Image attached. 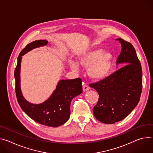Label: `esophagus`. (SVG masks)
<instances>
[{
    "label": "esophagus",
    "mask_w": 153,
    "mask_h": 153,
    "mask_svg": "<svg viewBox=\"0 0 153 153\" xmlns=\"http://www.w3.org/2000/svg\"><path fill=\"white\" fill-rule=\"evenodd\" d=\"M89 90H90V87L87 85H86L85 84H83V91L85 92Z\"/></svg>",
    "instance_id": "obj_1"
}]
</instances>
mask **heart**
Masks as SVG:
<instances>
[{"label":"heart","instance_id":"heart-1","mask_svg":"<svg viewBox=\"0 0 153 153\" xmlns=\"http://www.w3.org/2000/svg\"><path fill=\"white\" fill-rule=\"evenodd\" d=\"M113 62L112 53L100 49L87 51L77 58L78 65L88 69L89 77L96 81L104 80L110 75L112 70ZM69 66L74 71L78 69L77 65L73 62H70Z\"/></svg>","mask_w":153,"mask_h":153}]
</instances>
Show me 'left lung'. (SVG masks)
Wrapping results in <instances>:
<instances>
[{
  "mask_svg": "<svg viewBox=\"0 0 153 153\" xmlns=\"http://www.w3.org/2000/svg\"><path fill=\"white\" fill-rule=\"evenodd\" d=\"M121 46L117 65L123 67L90 86L99 94L93 112L95 118L105 124H114L129 115L140 101L142 89V70L133 46L118 38Z\"/></svg>",
  "mask_w": 153,
  "mask_h": 153,
  "instance_id": "1",
  "label": "left lung"
}]
</instances>
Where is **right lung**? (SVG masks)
Masks as SVG:
<instances>
[{
    "label": "right lung",
    "instance_id": "right-lung-1",
    "mask_svg": "<svg viewBox=\"0 0 153 153\" xmlns=\"http://www.w3.org/2000/svg\"><path fill=\"white\" fill-rule=\"evenodd\" d=\"M47 40H36L27 45L18 57L15 70L16 94L24 112L35 121L49 127H59L65 123L71 114L70 104L74 97L82 93V80H60L49 98L41 104H32L23 96L21 89V63L22 56L33 49L48 45Z\"/></svg>",
    "mask_w": 153,
    "mask_h": 153
}]
</instances>
